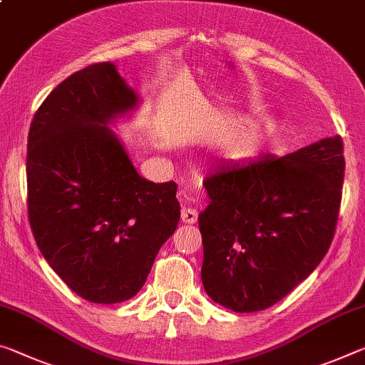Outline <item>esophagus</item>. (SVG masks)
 <instances>
[{"mask_svg": "<svg viewBox=\"0 0 365 365\" xmlns=\"http://www.w3.org/2000/svg\"><path fill=\"white\" fill-rule=\"evenodd\" d=\"M180 219L185 224H195L198 221V211L193 210V207H183L180 212Z\"/></svg>", "mask_w": 365, "mask_h": 365, "instance_id": "34e87169", "label": "esophagus"}]
</instances>
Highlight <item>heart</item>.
<instances>
[{"instance_id":"1","label":"heart","mask_w":365,"mask_h":365,"mask_svg":"<svg viewBox=\"0 0 365 365\" xmlns=\"http://www.w3.org/2000/svg\"><path fill=\"white\" fill-rule=\"evenodd\" d=\"M262 135H263V131H262V130H255V131L247 133V135L244 136V140L240 141V143H242V146H244V148L252 146L253 143H255L257 140H259V138H262Z\"/></svg>"}]
</instances>
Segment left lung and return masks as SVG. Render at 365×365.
Returning a JSON list of instances; mask_svg holds the SVG:
<instances>
[{
  "label": "left lung",
  "mask_w": 365,
  "mask_h": 365,
  "mask_svg": "<svg viewBox=\"0 0 365 365\" xmlns=\"http://www.w3.org/2000/svg\"><path fill=\"white\" fill-rule=\"evenodd\" d=\"M341 136L274 158L227 162L203 182L201 281L214 302L240 314L279 302L327 255L343 196Z\"/></svg>",
  "instance_id": "1"
}]
</instances>
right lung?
<instances>
[{"instance_id": "right-lung-1", "label": "right lung", "mask_w": 365, "mask_h": 365, "mask_svg": "<svg viewBox=\"0 0 365 365\" xmlns=\"http://www.w3.org/2000/svg\"><path fill=\"white\" fill-rule=\"evenodd\" d=\"M138 97L112 63L66 78L34 115L27 211L38 250L94 304L135 297L180 219L177 183L144 180L108 121Z\"/></svg>"}]
</instances>
